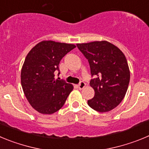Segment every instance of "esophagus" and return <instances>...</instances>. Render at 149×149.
<instances>
[{
  "label": "esophagus",
  "mask_w": 149,
  "mask_h": 149,
  "mask_svg": "<svg viewBox=\"0 0 149 149\" xmlns=\"http://www.w3.org/2000/svg\"><path fill=\"white\" fill-rule=\"evenodd\" d=\"M85 86H86V84H85L84 81H81V82L78 84V85H77V86H78V88L80 89H84V88L85 87Z\"/></svg>",
  "instance_id": "esophagus-1"
}]
</instances>
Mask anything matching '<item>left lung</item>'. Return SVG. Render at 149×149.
I'll list each match as a JSON object with an SVG mask.
<instances>
[{
  "instance_id": "left-lung-1",
  "label": "left lung",
  "mask_w": 149,
  "mask_h": 149,
  "mask_svg": "<svg viewBox=\"0 0 149 149\" xmlns=\"http://www.w3.org/2000/svg\"><path fill=\"white\" fill-rule=\"evenodd\" d=\"M90 67V86L95 95L88 100L91 108L101 113L110 111L123 100L130 81L125 56L107 41L77 44Z\"/></svg>"
}]
</instances>
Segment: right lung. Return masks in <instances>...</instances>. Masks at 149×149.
I'll return each instance as SVG.
<instances>
[{
  "mask_svg": "<svg viewBox=\"0 0 149 149\" xmlns=\"http://www.w3.org/2000/svg\"><path fill=\"white\" fill-rule=\"evenodd\" d=\"M75 45L42 41L30 50L21 73V83L30 105L42 114H52L64 105L73 89L72 84L55 79L59 64Z\"/></svg>",
  "mask_w": 149,
  "mask_h": 149,
  "instance_id": "right-lung-1",
  "label": "right lung"
}]
</instances>
